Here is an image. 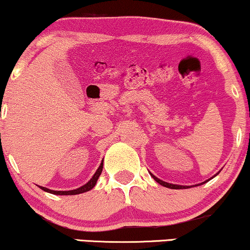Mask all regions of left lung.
Here are the masks:
<instances>
[{
    "instance_id": "obj_1",
    "label": "left lung",
    "mask_w": 250,
    "mask_h": 250,
    "mask_svg": "<svg viewBox=\"0 0 250 250\" xmlns=\"http://www.w3.org/2000/svg\"><path fill=\"white\" fill-rule=\"evenodd\" d=\"M152 175V178L156 180V181L159 183V185H162V186H164V187H166V188H170V189H183V188H188L187 186H178V185H172V183H167V182H165V181H162V180H159L158 178H156V176H154L153 174H151ZM207 182V181H205Z\"/></svg>"
}]
</instances>
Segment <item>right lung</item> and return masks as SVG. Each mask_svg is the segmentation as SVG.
Returning a JSON list of instances; mask_svg holds the SVG:
<instances>
[{"label":"right lung","instance_id":"obj_1","mask_svg":"<svg viewBox=\"0 0 250 250\" xmlns=\"http://www.w3.org/2000/svg\"><path fill=\"white\" fill-rule=\"evenodd\" d=\"M103 172V163L100 164L99 168L97 169V172L94 173V175L92 176V179L88 181L86 185L82 186L81 188H77V189H74V190H68V191H56V190H50L48 188H45V187H40L42 190H45L47 192H50V194H55V195H77V194H82V192H85V191H88L91 190L94 186H96L97 183V180L99 178L100 174H102Z\"/></svg>","mask_w":250,"mask_h":250}]
</instances>
